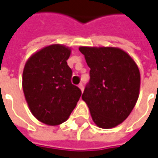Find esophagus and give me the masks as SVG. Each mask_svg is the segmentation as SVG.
I'll return each mask as SVG.
<instances>
[{"mask_svg":"<svg viewBox=\"0 0 158 158\" xmlns=\"http://www.w3.org/2000/svg\"><path fill=\"white\" fill-rule=\"evenodd\" d=\"M79 89L82 90V91L84 90V85H83V84H79Z\"/></svg>","mask_w":158,"mask_h":158,"instance_id":"1","label":"esophagus"}]
</instances>
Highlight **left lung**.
Returning a JSON list of instances; mask_svg holds the SVG:
<instances>
[{"instance_id":"obj_1","label":"left lung","mask_w":158,"mask_h":158,"mask_svg":"<svg viewBox=\"0 0 158 158\" xmlns=\"http://www.w3.org/2000/svg\"><path fill=\"white\" fill-rule=\"evenodd\" d=\"M90 70L82 99L95 124L112 128L128 117L139 94V70L127 53L114 47H79Z\"/></svg>"}]
</instances>
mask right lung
Here are the masks:
<instances>
[{
    "mask_svg": "<svg viewBox=\"0 0 158 158\" xmlns=\"http://www.w3.org/2000/svg\"><path fill=\"white\" fill-rule=\"evenodd\" d=\"M71 49L61 44L42 48L30 57L23 71L22 86L32 114L49 126L66 121L81 96L73 85L67 60Z\"/></svg>",
    "mask_w": 158,
    "mask_h": 158,
    "instance_id": "right-lung-1",
    "label": "right lung"
}]
</instances>
